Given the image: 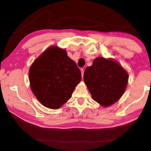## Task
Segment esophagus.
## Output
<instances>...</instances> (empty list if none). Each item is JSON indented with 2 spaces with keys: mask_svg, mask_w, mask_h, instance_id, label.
<instances>
[{
  "mask_svg": "<svg viewBox=\"0 0 151 151\" xmlns=\"http://www.w3.org/2000/svg\"><path fill=\"white\" fill-rule=\"evenodd\" d=\"M80 71H81V73H82V78H83V76H84V69H81Z\"/></svg>",
  "mask_w": 151,
  "mask_h": 151,
  "instance_id": "1",
  "label": "esophagus"
}]
</instances>
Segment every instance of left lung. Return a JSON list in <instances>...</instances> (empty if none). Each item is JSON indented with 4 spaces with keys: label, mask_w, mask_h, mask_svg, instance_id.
I'll list each match as a JSON object with an SVG mask.
<instances>
[{
    "label": "left lung",
    "mask_w": 151,
    "mask_h": 151,
    "mask_svg": "<svg viewBox=\"0 0 151 151\" xmlns=\"http://www.w3.org/2000/svg\"><path fill=\"white\" fill-rule=\"evenodd\" d=\"M129 75L113 59L98 57L86 67L84 81L93 100L103 106H109L119 100L127 88Z\"/></svg>",
    "instance_id": "obj_1"
}]
</instances>
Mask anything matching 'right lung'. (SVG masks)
I'll return each instance as SVG.
<instances>
[{"label":"right lung","instance_id":"obj_1","mask_svg":"<svg viewBox=\"0 0 151 151\" xmlns=\"http://www.w3.org/2000/svg\"><path fill=\"white\" fill-rule=\"evenodd\" d=\"M81 72L65 49L52 46L35 60L29 71L33 93L43 106L57 109L71 98Z\"/></svg>","mask_w":151,"mask_h":151}]
</instances>
